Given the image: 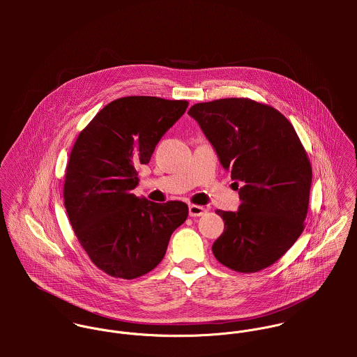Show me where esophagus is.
<instances>
[{"instance_id": "obj_1", "label": "esophagus", "mask_w": 357, "mask_h": 357, "mask_svg": "<svg viewBox=\"0 0 357 357\" xmlns=\"http://www.w3.org/2000/svg\"><path fill=\"white\" fill-rule=\"evenodd\" d=\"M188 210H190L191 217H201L206 213V208L204 206H199V204H190Z\"/></svg>"}]
</instances>
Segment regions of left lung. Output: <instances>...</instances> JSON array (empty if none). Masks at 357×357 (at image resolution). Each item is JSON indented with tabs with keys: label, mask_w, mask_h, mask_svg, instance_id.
<instances>
[{
	"label": "left lung",
	"mask_w": 357,
	"mask_h": 357,
	"mask_svg": "<svg viewBox=\"0 0 357 357\" xmlns=\"http://www.w3.org/2000/svg\"><path fill=\"white\" fill-rule=\"evenodd\" d=\"M188 114L242 184L236 213L215 210L225 227L213 255L242 273L268 268L305 228L312 166L297 132L272 105L245 98L198 102Z\"/></svg>",
	"instance_id": "obj_1"
}]
</instances>
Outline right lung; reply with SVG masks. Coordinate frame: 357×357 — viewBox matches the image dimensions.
I'll return each instance as SVG.
<instances>
[{
    "instance_id": "add662e5",
    "label": "right lung",
    "mask_w": 357,
    "mask_h": 357,
    "mask_svg": "<svg viewBox=\"0 0 357 357\" xmlns=\"http://www.w3.org/2000/svg\"><path fill=\"white\" fill-rule=\"evenodd\" d=\"M187 100L126 96L108 102L78 135L66 167L63 198L74 234L107 275L140 278L162 261L188 217L180 201L155 204L133 194L147 165Z\"/></svg>"
}]
</instances>
